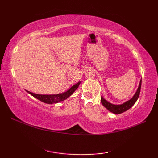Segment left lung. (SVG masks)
Here are the masks:
<instances>
[{"instance_id":"1","label":"left lung","mask_w":158,"mask_h":158,"mask_svg":"<svg viewBox=\"0 0 158 158\" xmlns=\"http://www.w3.org/2000/svg\"><path fill=\"white\" fill-rule=\"evenodd\" d=\"M141 80L139 84V87L136 91L135 94L134 95L133 97L127 102H125L123 104L121 105H113L110 102H109L108 101H106L105 99H104L103 97H101V102L102 104V105L105 106V108L108 109L109 111L112 112L113 114H120L123 112L126 111L128 109H130L132 106L135 105L136 102H137V99L139 96L140 94V90H141Z\"/></svg>"}]
</instances>
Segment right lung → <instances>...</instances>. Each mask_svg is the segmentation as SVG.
Wrapping results in <instances>:
<instances>
[{"instance_id": "right-lung-1", "label": "right lung", "mask_w": 158, "mask_h": 158, "mask_svg": "<svg viewBox=\"0 0 158 158\" xmlns=\"http://www.w3.org/2000/svg\"><path fill=\"white\" fill-rule=\"evenodd\" d=\"M81 82H78L75 85H74L73 86H72L70 89L68 90H67L66 92L60 93V94H56V95H39V94H35V93H33L32 92L28 91V90H26L27 93L31 95H33L37 99H38L39 100L43 102L44 103L47 104H55L60 102L61 101H63L66 100L67 98H69V96L72 95V94L75 91L77 88L79 87V85Z\"/></svg>"}]
</instances>
